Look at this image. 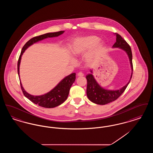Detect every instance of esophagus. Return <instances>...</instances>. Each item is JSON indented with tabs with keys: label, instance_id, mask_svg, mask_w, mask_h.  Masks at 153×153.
<instances>
[{
	"label": "esophagus",
	"instance_id": "34e87169",
	"mask_svg": "<svg viewBox=\"0 0 153 153\" xmlns=\"http://www.w3.org/2000/svg\"><path fill=\"white\" fill-rule=\"evenodd\" d=\"M83 76H84V74L82 72H79L77 74V76H78V77H82Z\"/></svg>",
	"mask_w": 153,
	"mask_h": 153
}]
</instances>
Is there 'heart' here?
I'll use <instances>...</instances> for the list:
<instances>
[{"label":"heart","instance_id":"heart-1","mask_svg":"<svg viewBox=\"0 0 153 153\" xmlns=\"http://www.w3.org/2000/svg\"><path fill=\"white\" fill-rule=\"evenodd\" d=\"M100 38L95 36L77 38L73 41L71 51L74 56H79L85 54L89 49L93 48L86 56V60L91 61L97 57L102 51L104 44L99 42Z\"/></svg>","mask_w":153,"mask_h":153}]
</instances>
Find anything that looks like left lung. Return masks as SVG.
Here are the masks:
<instances>
[{"mask_svg": "<svg viewBox=\"0 0 153 153\" xmlns=\"http://www.w3.org/2000/svg\"><path fill=\"white\" fill-rule=\"evenodd\" d=\"M116 35L117 39L116 42L113 45V48H119L125 51L129 58L130 65H131V74L130 79L123 87L117 89V90H109L104 89L101 87L98 82L95 80V77L93 75L92 70L91 69V73L88 74L86 76V79L87 80V95L88 98L90 101L97 104L105 105L111 102L116 100L117 99L122 95L126 89L128 85L129 84L132 75V55L131 49L129 45L124 39L119 34L115 33Z\"/></svg>", "mask_w": 153, "mask_h": 153, "instance_id": "1", "label": "left lung"}]
</instances>
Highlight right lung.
I'll list each match as a JSON object with an SVG mask.
<instances>
[{"label":"right lung","mask_w":153,"mask_h":153,"mask_svg":"<svg viewBox=\"0 0 153 153\" xmlns=\"http://www.w3.org/2000/svg\"><path fill=\"white\" fill-rule=\"evenodd\" d=\"M65 31H60L55 33H48L44 34L43 35L35 36L30 39L23 47L19 58L18 59V74L19 76L21 89L23 94L25 96V97L29 99L31 102L44 108H54L61 105L65 101L66 99L68 98L70 89L76 80V73H72L66 76L65 77H64L61 81H59V82L55 87L52 89L51 91L45 94L39 96L30 95L29 93H27L23 87L20 79L19 66L21 64V58L23 53L32 45L48 38L58 36L62 34Z\"/></svg>","instance_id":"add662e5"}]
</instances>
